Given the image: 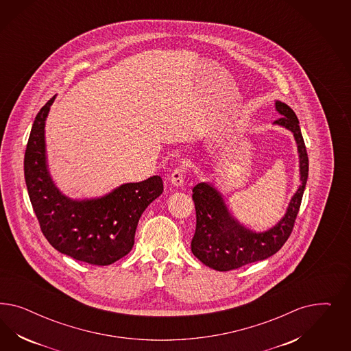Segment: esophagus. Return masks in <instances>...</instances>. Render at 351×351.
Returning <instances> with one entry per match:
<instances>
[{
	"instance_id": "obj_1",
	"label": "esophagus",
	"mask_w": 351,
	"mask_h": 351,
	"mask_svg": "<svg viewBox=\"0 0 351 351\" xmlns=\"http://www.w3.org/2000/svg\"><path fill=\"white\" fill-rule=\"evenodd\" d=\"M185 167L184 166H178L171 173L170 181L173 186H181L184 184L185 179Z\"/></svg>"
}]
</instances>
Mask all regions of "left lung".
<instances>
[{
    "mask_svg": "<svg viewBox=\"0 0 351 351\" xmlns=\"http://www.w3.org/2000/svg\"><path fill=\"white\" fill-rule=\"evenodd\" d=\"M276 109L280 117L274 123L288 128L298 143L301 184L282 220L263 233L252 232L237 221L229 213L220 191H216L211 184H197L191 195L197 213L191 252L204 265L215 270L229 271L265 260L276 254L292 233L308 181V152L295 112L279 100L276 101Z\"/></svg>",
    "mask_w": 351,
    "mask_h": 351,
    "instance_id": "8db88e82",
    "label": "left lung"
}]
</instances>
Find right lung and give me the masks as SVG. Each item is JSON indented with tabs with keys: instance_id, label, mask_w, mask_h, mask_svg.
Returning <instances> with one entry per match:
<instances>
[{
	"instance_id": "1",
	"label": "right lung",
	"mask_w": 351,
	"mask_h": 351,
	"mask_svg": "<svg viewBox=\"0 0 351 351\" xmlns=\"http://www.w3.org/2000/svg\"><path fill=\"white\" fill-rule=\"evenodd\" d=\"M53 96L33 122L24 156V178L43 235L55 250L91 265L128 255L141 213L163 191L160 176L118 186L104 197L75 201L62 194L47 170L45 122Z\"/></svg>"
}]
</instances>
